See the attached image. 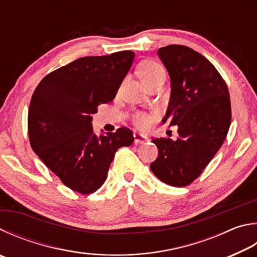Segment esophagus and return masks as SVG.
<instances>
[{
    "label": "esophagus",
    "instance_id": "34e87169",
    "mask_svg": "<svg viewBox=\"0 0 257 257\" xmlns=\"http://www.w3.org/2000/svg\"><path fill=\"white\" fill-rule=\"evenodd\" d=\"M148 141L146 136H143L141 134H134V142L135 144H145Z\"/></svg>",
    "mask_w": 257,
    "mask_h": 257
}]
</instances>
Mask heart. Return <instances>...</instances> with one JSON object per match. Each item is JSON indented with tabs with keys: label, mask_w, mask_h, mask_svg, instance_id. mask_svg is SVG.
I'll return each mask as SVG.
<instances>
[{
	"label": "heart",
	"mask_w": 257,
	"mask_h": 257,
	"mask_svg": "<svg viewBox=\"0 0 257 257\" xmlns=\"http://www.w3.org/2000/svg\"><path fill=\"white\" fill-rule=\"evenodd\" d=\"M139 75L144 84H147L153 80H155L156 77L160 75H165L164 68H163L160 64L156 62H152V60H148V62H145L141 65L139 67ZM149 116L143 113H138L135 116V122L138 125V127L145 128L149 124Z\"/></svg>",
	"instance_id": "1"
}]
</instances>
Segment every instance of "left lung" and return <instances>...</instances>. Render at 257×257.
Returning <instances> with one entry per match:
<instances>
[{
	"instance_id": "obj_1",
	"label": "left lung",
	"mask_w": 257,
	"mask_h": 257,
	"mask_svg": "<svg viewBox=\"0 0 257 257\" xmlns=\"http://www.w3.org/2000/svg\"><path fill=\"white\" fill-rule=\"evenodd\" d=\"M171 78L164 124L177 125L179 137L156 138L158 157L151 170L172 186H185L202 173L221 147L231 122L228 87L201 54L181 45L157 51Z\"/></svg>"
}]
</instances>
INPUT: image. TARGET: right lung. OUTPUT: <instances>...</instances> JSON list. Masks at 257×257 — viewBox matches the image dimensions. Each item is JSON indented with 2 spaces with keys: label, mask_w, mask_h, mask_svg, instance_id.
I'll use <instances>...</instances> for the list:
<instances>
[{
  "label": "right lung",
  "mask_w": 257,
  "mask_h": 257,
  "mask_svg": "<svg viewBox=\"0 0 257 257\" xmlns=\"http://www.w3.org/2000/svg\"><path fill=\"white\" fill-rule=\"evenodd\" d=\"M134 51L82 57L45 76L32 94L28 134L34 152L69 189L82 194L104 183L118 148L132 130L94 134L97 105L114 99L132 67Z\"/></svg>",
  "instance_id": "add662e5"
}]
</instances>
